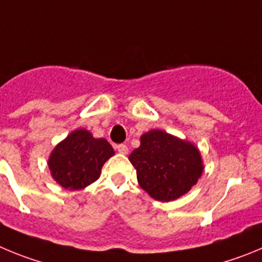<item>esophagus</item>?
I'll return each instance as SVG.
<instances>
[{"label": "esophagus", "instance_id": "1", "mask_svg": "<svg viewBox=\"0 0 262 262\" xmlns=\"http://www.w3.org/2000/svg\"><path fill=\"white\" fill-rule=\"evenodd\" d=\"M117 151L120 152V154H128L129 152V148H128V146L126 145H124V143H121V145H119L117 146Z\"/></svg>", "mask_w": 262, "mask_h": 262}]
</instances>
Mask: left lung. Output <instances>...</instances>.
<instances>
[{
  "label": "left lung",
  "mask_w": 262,
  "mask_h": 262,
  "mask_svg": "<svg viewBox=\"0 0 262 262\" xmlns=\"http://www.w3.org/2000/svg\"><path fill=\"white\" fill-rule=\"evenodd\" d=\"M129 155L140 187L157 201L169 202L189 192L204 172L201 152L194 143L160 129L140 138Z\"/></svg>",
  "instance_id": "8db88e82"
}]
</instances>
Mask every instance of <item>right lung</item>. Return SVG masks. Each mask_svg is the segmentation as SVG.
<instances>
[{
  "label": "right lung",
  "mask_w": 262,
  "mask_h": 262,
  "mask_svg": "<svg viewBox=\"0 0 262 262\" xmlns=\"http://www.w3.org/2000/svg\"><path fill=\"white\" fill-rule=\"evenodd\" d=\"M114 155L107 140L94 138L86 129H75L52 150L48 167L61 187L78 190L98 180L103 164Z\"/></svg>",
  "instance_id": "1"
}]
</instances>
